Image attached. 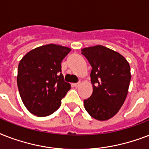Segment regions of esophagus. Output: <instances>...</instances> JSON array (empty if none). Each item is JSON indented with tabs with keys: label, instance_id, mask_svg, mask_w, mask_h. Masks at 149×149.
I'll return each mask as SVG.
<instances>
[{
	"label": "esophagus",
	"instance_id": "obj_1",
	"mask_svg": "<svg viewBox=\"0 0 149 149\" xmlns=\"http://www.w3.org/2000/svg\"><path fill=\"white\" fill-rule=\"evenodd\" d=\"M79 85H80V83H77V84H72V86H74V87H78V86H79Z\"/></svg>",
	"mask_w": 149,
	"mask_h": 149
}]
</instances>
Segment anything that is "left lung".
Returning a JSON list of instances; mask_svg holds the SVG:
<instances>
[{"label": "left lung", "mask_w": 149, "mask_h": 149, "mask_svg": "<svg viewBox=\"0 0 149 149\" xmlns=\"http://www.w3.org/2000/svg\"><path fill=\"white\" fill-rule=\"evenodd\" d=\"M92 66L93 93L84 100L88 113L98 120L113 118L127 97L131 69L126 58L118 52L98 45L81 50Z\"/></svg>", "instance_id": "obj_1"}]
</instances>
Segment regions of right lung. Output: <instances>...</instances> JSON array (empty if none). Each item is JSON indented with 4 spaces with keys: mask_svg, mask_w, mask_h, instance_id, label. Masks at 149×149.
<instances>
[{
    "mask_svg": "<svg viewBox=\"0 0 149 149\" xmlns=\"http://www.w3.org/2000/svg\"><path fill=\"white\" fill-rule=\"evenodd\" d=\"M71 49L49 44L31 50L20 60L17 84L28 111L38 117L54 113L71 86L64 81L61 62Z\"/></svg>",
    "mask_w": 149,
    "mask_h": 149,
    "instance_id": "1",
    "label": "right lung"
}]
</instances>
